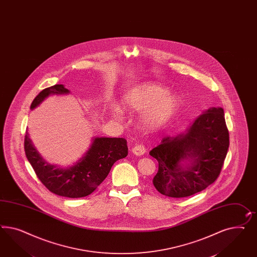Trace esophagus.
Masks as SVG:
<instances>
[{
	"label": "esophagus",
	"mask_w": 257,
	"mask_h": 257,
	"mask_svg": "<svg viewBox=\"0 0 257 257\" xmlns=\"http://www.w3.org/2000/svg\"><path fill=\"white\" fill-rule=\"evenodd\" d=\"M132 154H134L135 156H143L146 153V147H144L143 145L135 146V147H132Z\"/></svg>",
	"instance_id": "1"
}]
</instances>
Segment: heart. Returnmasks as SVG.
Returning <instances> with one entry per match:
<instances>
[{
    "instance_id": "heart-1",
    "label": "heart",
    "mask_w": 257,
    "mask_h": 257,
    "mask_svg": "<svg viewBox=\"0 0 257 257\" xmlns=\"http://www.w3.org/2000/svg\"><path fill=\"white\" fill-rule=\"evenodd\" d=\"M123 105L131 111L143 112L140 125L146 132H154L176 115L181 105L179 95L160 83L144 82L130 89L123 96ZM115 114H121L118 105L112 107Z\"/></svg>"
}]
</instances>
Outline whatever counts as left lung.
Wrapping results in <instances>:
<instances>
[{
  "instance_id": "left-lung-1",
  "label": "left lung",
  "mask_w": 257,
  "mask_h": 257,
  "mask_svg": "<svg viewBox=\"0 0 257 257\" xmlns=\"http://www.w3.org/2000/svg\"><path fill=\"white\" fill-rule=\"evenodd\" d=\"M223 116L222 108H209L185 132L164 137L149 152L159 162L152 181L157 191L182 198L205 190L217 179L229 147Z\"/></svg>"
}]
</instances>
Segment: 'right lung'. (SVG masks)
Returning <instances> with one entry per match:
<instances>
[{"instance_id": "add662e5", "label": "right lung", "mask_w": 257, "mask_h": 257, "mask_svg": "<svg viewBox=\"0 0 257 257\" xmlns=\"http://www.w3.org/2000/svg\"><path fill=\"white\" fill-rule=\"evenodd\" d=\"M68 94L70 91L63 84L44 89L33 100L30 109H36L50 95ZM24 149L27 160L46 188L59 196L68 198H81L91 194L109 175L114 162L128 153L124 138L94 137L81 159L71 166L62 167L45 160L27 132Z\"/></svg>"}]
</instances>
